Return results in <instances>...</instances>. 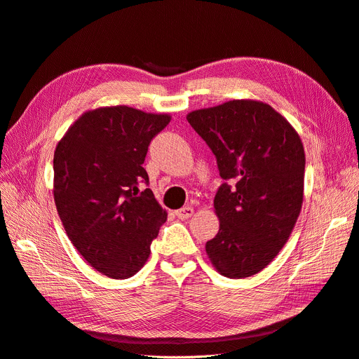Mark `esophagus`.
<instances>
[{
    "instance_id": "1",
    "label": "esophagus",
    "mask_w": 359,
    "mask_h": 359,
    "mask_svg": "<svg viewBox=\"0 0 359 359\" xmlns=\"http://www.w3.org/2000/svg\"><path fill=\"white\" fill-rule=\"evenodd\" d=\"M175 215H176L179 219H182V220H184V219H189V217L194 215V207H191V205H184L183 208L176 210V211H175Z\"/></svg>"
}]
</instances>
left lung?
Masks as SVG:
<instances>
[{"label": "left lung", "instance_id": "1", "mask_svg": "<svg viewBox=\"0 0 359 359\" xmlns=\"http://www.w3.org/2000/svg\"><path fill=\"white\" fill-rule=\"evenodd\" d=\"M187 119L224 180L215 196L220 226L205 244L208 259L228 278L255 275L280 253L300 215L306 163L300 136L257 100H229Z\"/></svg>", "mask_w": 359, "mask_h": 359}]
</instances>
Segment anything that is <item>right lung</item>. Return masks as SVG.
Segmentation results:
<instances>
[{
	"mask_svg": "<svg viewBox=\"0 0 359 359\" xmlns=\"http://www.w3.org/2000/svg\"><path fill=\"white\" fill-rule=\"evenodd\" d=\"M168 114L128 106L84 112L68 128L53 158V195L68 238L88 264L114 280L136 275L167 220L143 168L151 140Z\"/></svg>",
	"mask_w": 359,
	"mask_h": 359,
	"instance_id": "add662e5",
	"label": "right lung"
}]
</instances>
